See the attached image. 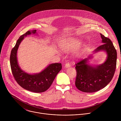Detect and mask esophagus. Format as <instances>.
Listing matches in <instances>:
<instances>
[{
  "label": "esophagus",
  "mask_w": 121,
  "mask_h": 121,
  "mask_svg": "<svg viewBox=\"0 0 121 121\" xmlns=\"http://www.w3.org/2000/svg\"><path fill=\"white\" fill-rule=\"evenodd\" d=\"M65 68H69L70 67V64L69 63V62H68V63H66V64H65Z\"/></svg>",
  "instance_id": "obj_1"
}]
</instances>
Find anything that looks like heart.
<instances>
[{
	"instance_id": "heart-1",
	"label": "heart",
	"mask_w": 121,
	"mask_h": 121,
	"mask_svg": "<svg viewBox=\"0 0 121 121\" xmlns=\"http://www.w3.org/2000/svg\"><path fill=\"white\" fill-rule=\"evenodd\" d=\"M82 41L76 38H70L66 42L64 46L62 47V50L65 52H69L77 49L80 47ZM82 54V52L78 54L79 57H81Z\"/></svg>"
}]
</instances>
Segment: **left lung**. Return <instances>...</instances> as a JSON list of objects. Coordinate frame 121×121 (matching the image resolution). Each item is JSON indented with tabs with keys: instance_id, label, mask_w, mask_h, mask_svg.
<instances>
[{
	"instance_id": "1",
	"label": "left lung",
	"mask_w": 121,
	"mask_h": 121,
	"mask_svg": "<svg viewBox=\"0 0 121 121\" xmlns=\"http://www.w3.org/2000/svg\"><path fill=\"white\" fill-rule=\"evenodd\" d=\"M100 35L103 44L93 52H106L107 57L105 62L99 65L91 66L88 63L92 58V55H90L75 64L77 75L75 84L79 90L83 92L93 93L103 88L110 82L115 72L117 51L109 38Z\"/></svg>"
}]
</instances>
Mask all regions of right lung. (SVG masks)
<instances>
[{"label":"right lung","instance_id":"obj_1","mask_svg":"<svg viewBox=\"0 0 121 121\" xmlns=\"http://www.w3.org/2000/svg\"><path fill=\"white\" fill-rule=\"evenodd\" d=\"M36 34V30L28 31L17 39L10 55V65L13 74L17 83L23 88L35 93H41L51 86L56 76L62 69L61 63L49 64L39 73L29 74L20 69L17 60V49L24 38L27 35Z\"/></svg>","mask_w":121,"mask_h":121}]
</instances>
